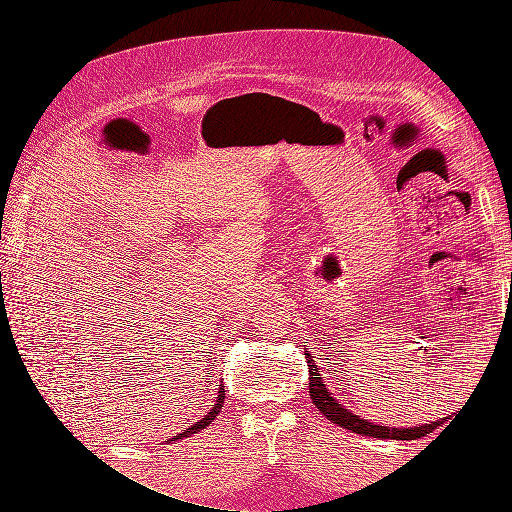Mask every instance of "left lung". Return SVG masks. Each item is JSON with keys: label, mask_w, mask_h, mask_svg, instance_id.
Wrapping results in <instances>:
<instances>
[{"label": "left lung", "mask_w": 512, "mask_h": 512, "mask_svg": "<svg viewBox=\"0 0 512 512\" xmlns=\"http://www.w3.org/2000/svg\"><path fill=\"white\" fill-rule=\"evenodd\" d=\"M307 356V363H309V397H312L314 406L329 418L331 423L350 429L354 433H363V436L369 438H384V440H416V438H423L427 433H431L438 425L444 423L442 421H433V423H425V425H418V427H384V425H376L371 421H365V418L356 416L352 410H348L342 401H337L333 397V393H329L327 386H324L320 374H318V365L314 363L312 354L305 350Z\"/></svg>", "instance_id": "obj_1"}]
</instances>
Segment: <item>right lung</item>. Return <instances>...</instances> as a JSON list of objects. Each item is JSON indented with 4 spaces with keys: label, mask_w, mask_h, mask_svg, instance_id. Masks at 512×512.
<instances>
[{
    "label": "right lung",
    "mask_w": 512,
    "mask_h": 512,
    "mask_svg": "<svg viewBox=\"0 0 512 512\" xmlns=\"http://www.w3.org/2000/svg\"><path fill=\"white\" fill-rule=\"evenodd\" d=\"M224 395H226V391L222 389V384H220V389H218V397H215V406L203 416V418H200V421L198 423H194L192 427H188V429H183L181 433H177V436H173V438H170L168 442H175V440H183V438H190L192 436V433H198L200 429H205V427H209L213 421H215V416H218L220 414V410H222V406H224Z\"/></svg>",
    "instance_id": "add662e5"
}]
</instances>
